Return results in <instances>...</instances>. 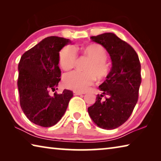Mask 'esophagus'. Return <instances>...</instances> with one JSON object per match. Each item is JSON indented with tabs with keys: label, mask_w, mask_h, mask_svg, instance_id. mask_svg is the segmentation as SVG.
Segmentation results:
<instances>
[{
	"label": "esophagus",
	"mask_w": 161,
	"mask_h": 161,
	"mask_svg": "<svg viewBox=\"0 0 161 161\" xmlns=\"http://www.w3.org/2000/svg\"><path fill=\"white\" fill-rule=\"evenodd\" d=\"M85 94L84 92H77V91L74 92L75 96H77V95H81V94Z\"/></svg>",
	"instance_id": "esophagus-1"
}]
</instances>
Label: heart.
Listing matches in <instances>:
<instances>
[{"instance_id":"obj_1","label":"heart","mask_w":161,"mask_h":161,"mask_svg":"<svg viewBox=\"0 0 161 161\" xmlns=\"http://www.w3.org/2000/svg\"><path fill=\"white\" fill-rule=\"evenodd\" d=\"M84 56L90 59L84 67V73L72 72L64 76L63 84L67 89L85 92L93 84L95 77L102 79L107 76L108 67L106 63L107 54L105 49L98 44H91L82 48ZM77 60V53L72 46L64 47L59 54V64L64 71L72 69Z\"/></svg>"}]
</instances>
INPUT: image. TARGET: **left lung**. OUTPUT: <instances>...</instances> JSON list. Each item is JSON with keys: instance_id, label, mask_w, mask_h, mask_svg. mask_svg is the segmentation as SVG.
Returning <instances> with one entry per match:
<instances>
[{"instance_id": "obj_1", "label": "left lung", "mask_w": 161, "mask_h": 161, "mask_svg": "<svg viewBox=\"0 0 161 161\" xmlns=\"http://www.w3.org/2000/svg\"><path fill=\"white\" fill-rule=\"evenodd\" d=\"M90 38L107 50L112 67L99 86L102 94L88 108V113L97 126L114 129L127 121L138 102L141 63L134 49L114 33L106 32Z\"/></svg>"}]
</instances>
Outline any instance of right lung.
<instances>
[{
  "mask_svg": "<svg viewBox=\"0 0 161 161\" xmlns=\"http://www.w3.org/2000/svg\"><path fill=\"white\" fill-rule=\"evenodd\" d=\"M71 43L69 39L50 36L43 39L22 55L18 64V87L22 110L32 123L42 127L55 125L68 107L72 91L58 89L61 70L59 51Z\"/></svg>",
  "mask_w": 161,
  "mask_h": 161,
  "instance_id": "1",
  "label": "right lung"
}]
</instances>
